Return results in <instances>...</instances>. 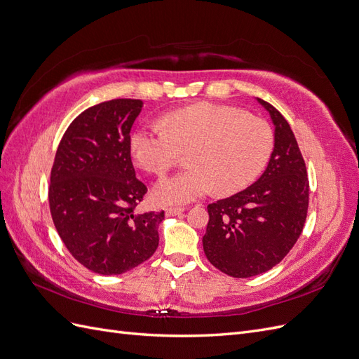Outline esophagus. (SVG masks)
I'll list each match as a JSON object with an SVG mask.
<instances>
[{"label":"esophagus","instance_id":"1","mask_svg":"<svg viewBox=\"0 0 359 359\" xmlns=\"http://www.w3.org/2000/svg\"><path fill=\"white\" fill-rule=\"evenodd\" d=\"M186 211V208L184 206H169V208H166V215H178L181 212Z\"/></svg>","mask_w":359,"mask_h":359}]
</instances>
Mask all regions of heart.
<instances>
[{"instance_id":"1","label":"heart","mask_w":359,"mask_h":359,"mask_svg":"<svg viewBox=\"0 0 359 359\" xmlns=\"http://www.w3.org/2000/svg\"><path fill=\"white\" fill-rule=\"evenodd\" d=\"M274 149L273 128L264 119L223 104H194L148 123L130 137V153L147 172L163 175L189 151L187 170L160 180L158 203H187L215 190L232 194L252 184Z\"/></svg>"}]
</instances>
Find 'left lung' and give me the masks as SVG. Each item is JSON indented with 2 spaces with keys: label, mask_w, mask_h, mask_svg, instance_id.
Listing matches in <instances>:
<instances>
[{
  "label": "left lung",
  "mask_w": 359,
  "mask_h": 359,
  "mask_svg": "<svg viewBox=\"0 0 359 359\" xmlns=\"http://www.w3.org/2000/svg\"><path fill=\"white\" fill-rule=\"evenodd\" d=\"M274 124V149L265 172L245 190L208 205L203 252L235 278L264 274L299 238L309 208L306 163L289 123L274 106L256 99Z\"/></svg>",
  "instance_id": "left-lung-1"
}]
</instances>
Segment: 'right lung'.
<instances>
[{
  "mask_svg": "<svg viewBox=\"0 0 359 359\" xmlns=\"http://www.w3.org/2000/svg\"><path fill=\"white\" fill-rule=\"evenodd\" d=\"M142 106L115 99L88 107L66 130L50 170L53 224L72 256L95 274H124L158 247L165 212H136L147 187L130 157V130Z\"/></svg>",
  "mask_w": 359,
  "mask_h": 359,
  "instance_id": "add662e5",
  "label": "right lung"
}]
</instances>
